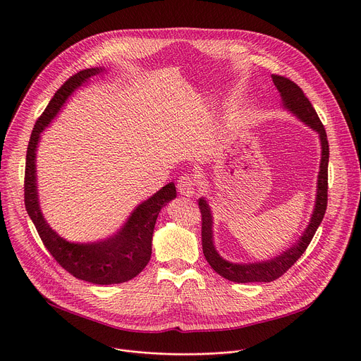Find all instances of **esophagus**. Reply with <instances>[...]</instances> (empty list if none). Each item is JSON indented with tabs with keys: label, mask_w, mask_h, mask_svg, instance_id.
Wrapping results in <instances>:
<instances>
[{
	"label": "esophagus",
	"mask_w": 361,
	"mask_h": 361,
	"mask_svg": "<svg viewBox=\"0 0 361 361\" xmlns=\"http://www.w3.org/2000/svg\"><path fill=\"white\" fill-rule=\"evenodd\" d=\"M177 188L180 191L181 195H185V197H190V195L194 194L195 190V181L188 176V174H183L178 181H177Z\"/></svg>",
	"instance_id": "1"
}]
</instances>
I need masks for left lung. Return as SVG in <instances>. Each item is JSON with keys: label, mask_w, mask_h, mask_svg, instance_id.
Instances as JSON below:
<instances>
[{"label": "left lung", "mask_w": 361, "mask_h": 361, "mask_svg": "<svg viewBox=\"0 0 361 361\" xmlns=\"http://www.w3.org/2000/svg\"><path fill=\"white\" fill-rule=\"evenodd\" d=\"M272 80L278 90L281 92V97L283 101V106L288 108L290 112H293L300 119H302L308 126H311L314 130L319 134L321 140V166H319V174H318V191H317V202L315 209L311 217V221L307 227L304 235L300 238L298 243H295L290 249L281 253L279 256L267 260V262H257V264H231V262L224 260L220 257V255L216 252L213 245V235H212V214L210 207L206 203V200H199V209L202 213V245H203V253L206 256V260L209 265L217 272L220 276L239 282V283H247V282H271L282 276L293 264L297 262L302 253L307 250L308 245L311 243L318 226L321 224L325 210H326V202H329V157H330V148H329V140H326V133L322 122L319 121L314 106L311 105L310 99L302 92V89L292 80H289L285 76L272 75Z\"/></svg>", "instance_id": "left-lung-1"}]
</instances>
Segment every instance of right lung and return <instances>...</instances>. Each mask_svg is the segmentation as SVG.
<instances>
[{"label": "right lung", "mask_w": 361, "mask_h": 361, "mask_svg": "<svg viewBox=\"0 0 361 361\" xmlns=\"http://www.w3.org/2000/svg\"><path fill=\"white\" fill-rule=\"evenodd\" d=\"M101 71L102 69H86L71 76L57 89L50 104L32 128L25 155L24 204L43 245L64 271L86 282L111 285L135 278L147 267L151 257V242L158 213L170 200L176 199L177 191L174 183L162 187L151 199L134 210L118 235L99 243H69L57 236L43 219L37 200L35 164L40 133L56 116L68 96L90 76Z\"/></svg>", "instance_id": "right-lung-1"}]
</instances>
